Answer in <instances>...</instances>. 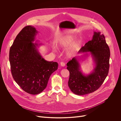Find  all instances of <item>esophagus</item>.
I'll use <instances>...</instances> for the list:
<instances>
[{
	"label": "esophagus",
	"mask_w": 121,
	"mask_h": 121,
	"mask_svg": "<svg viewBox=\"0 0 121 121\" xmlns=\"http://www.w3.org/2000/svg\"><path fill=\"white\" fill-rule=\"evenodd\" d=\"M60 65L62 66H65V63L64 62H61L60 63Z\"/></svg>",
	"instance_id": "1"
}]
</instances>
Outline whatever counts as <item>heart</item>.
<instances>
[{"label": "heart", "mask_w": 121, "mask_h": 121, "mask_svg": "<svg viewBox=\"0 0 121 121\" xmlns=\"http://www.w3.org/2000/svg\"><path fill=\"white\" fill-rule=\"evenodd\" d=\"M75 39L74 36L68 34L61 37L58 41V45L61 48H66L70 45L66 51V54L68 57L73 56L79 49L80 42L79 40L73 41Z\"/></svg>", "instance_id": "1"}]
</instances>
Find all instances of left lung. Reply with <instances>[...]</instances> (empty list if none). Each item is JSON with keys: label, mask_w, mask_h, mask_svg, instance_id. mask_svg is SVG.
<instances>
[{"label": "left lung", "mask_w": 121, "mask_h": 121, "mask_svg": "<svg viewBox=\"0 0 121 121\" xmlns=\"http://www.w3.org/2000/svg\"><path fill=\"white\" fill-rule=\"evenodd\" d=\"M91 53L95 64L93 71L85 76L80 70V56L74 57L66 65L69 72L68 85L74 94L83 95L97 90L107 77L109 70L110 51L105 37L100 32H94L92 39L86 43L78 53ZM88 56L86 54L84 56ZM82 57H83L82 56Z\"/></svg>", "instance_id": "8db88e82"}]
</instances>
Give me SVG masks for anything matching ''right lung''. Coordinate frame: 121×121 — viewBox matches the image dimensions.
<instances>
[{"label": "right lung", "instance_id": "1", "mask_svg": "<svg viewBox=\"0 0 121 121\" xmlns=\"http://www.w3.org/2000/svg\"><path fill=\"white\" fill-rule=\"evenodd\" d=\"M38 31L27 26L16 36L9 50V60L12 77L28 93L36 95L46 87L51 74L58 68V63L43 58L33 43Z\"/></svg>", "mask_w": 121, "mask_h": 121}]
</instances>
